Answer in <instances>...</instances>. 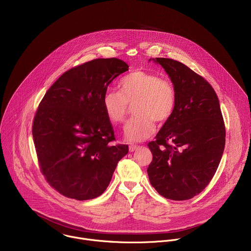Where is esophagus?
Wrapping results in <instances>:
<instances>
[{"label":"esophagus","instance_id":"34e87169","mask_svg":"<svg viewBox=\"0 0 251 251\" xmlns=\"http://www.w3.org/2000/svg\"><path fill=\"white\" fill-rule=\"evenodd\" d=\"M138 148H139L138 145H135V144L129 145V151H130V152H134V151H136Z\"/></svg>","mask_w":251,"mask_h":251}]
</instances>
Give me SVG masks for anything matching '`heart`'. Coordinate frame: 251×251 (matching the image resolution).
<instances>
[{
  "instance_id": "obj_1",
  "label": "heart",
  "mask_w": 251,
  "mask_h": 251,
  "mask_svg": "<svg viewBox=\"0 0 251 251\" xmlns=\"http://www.w3.org/2000/svg\"><path fill=\"white\" fill-rule=\"evenodd\" d=\"M176 89L169 77L146 71H134L120 81V91L109 89L102 98V105L112 124H121L126 118L128 105L135 115L124 128L126 139L142 141L155 131V122L166 123L174 114Z\"/></svg>"
}]
</instances>
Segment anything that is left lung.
I'll return each instance as SVG.
<instances>
[{"label":"left lung","instance_id":"obj_1","mask_svg":"<svg viewBox=\"0 0 251 251\" xmlns=\"http://www.w3.org/2000/svg\"><path fill=\"white\" fill-rule=\"evenodd\" d=\"M176 89L173 116L156 140L148 143L153 159L147 173L152 186L167 199L181 201L199 194L220 164L226 128L211 84L180 62L156 58Z\"/></svg>","mask_w":251,"mask_h":251}]
</instances>
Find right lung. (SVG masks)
I'll return each mask as SVG.
<instances>
[{
  "label": "right lung",
  "mask_w": 251,
  "mask_h": 251,
  "mask_svg": "<svg viewBox=\"0 0 251 251\" xmlns=\"http://www.w3.org/2000/svg\"><path fill=\"white\" fill-rule=\"evenodd\" d=\"M128 66L95 59L63 74L36 111L32 135L40 171L62 195L88 200L108 187L127 145H110L115 134L102 105L108 85Z\"/></svg>",
  "instance_id": "1"
}]
</instances>
